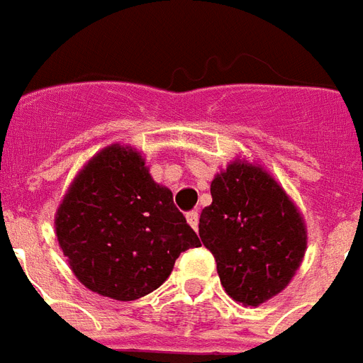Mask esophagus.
I'll list each match as a JSON object with an SVG mask.
<instances>
[{"label": "esophagus", "instance_id": "obj_1", "mask_svg": "<svg viewBox=\"0 0 363 363\" xmlns=\"http://www.w3.org/2000/svg\"><path fill=\"white\" fill-rule=\"evenodd\" d=\"M186 221H189V225L190 227H192V229H198V223H200V213H198V211H189V213H186Z\"/></svg>", "mask_w": 363, "mask_h": 363}]
</instances>
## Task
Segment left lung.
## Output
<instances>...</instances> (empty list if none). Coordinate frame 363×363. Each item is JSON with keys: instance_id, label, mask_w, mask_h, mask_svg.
<instances>
[{"instance_id": "8db88e82", "label": "left lung", "mask_w": 363, "mask_h": 363, "mask_svg": "<svg viewBox=\"0 0 363 363\" xmlns=\"http://www.w3.org/2000/svg\"><path fill=\"white\" fill-rule=\"evenodd\" d=\"M198 233L233 300L259 306L291 283L306 252L294 203L259 167L235 161L211 182Z\"/></svg>"}]
</instances>
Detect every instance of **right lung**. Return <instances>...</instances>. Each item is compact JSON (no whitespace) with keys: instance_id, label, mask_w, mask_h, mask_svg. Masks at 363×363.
Returning a JSON list of instances; mask_svg holds the SVG:
<instances>
[{"instance_id":"obj_1","label":"right lung","mask_w":363,"mask_h":363,"mask_svg":"<svg viewBox=\"0 0 363 363\" xmlns=\"http://www.w3.org/2000/svg\"><path fill=\"white\" fill-rule=\"evenodd\" d=\"M55 230L80 283L123 302L155 291L181 252L202 246L173 192L152 181L142 155L121 146L99 152L80 171Z\"/></svg>"}]
</instances>
